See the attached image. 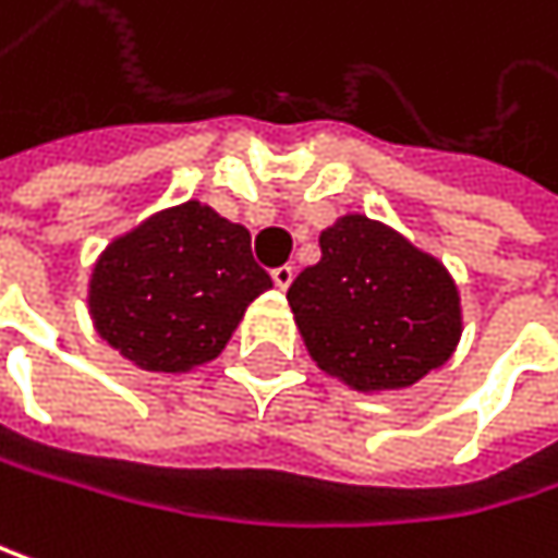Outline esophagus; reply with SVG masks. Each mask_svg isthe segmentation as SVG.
I'll return each mask as SVG.
<instances>
[{"label": "esophagus", "mask_w": 558, "mask_h": 558, "mask_svg": "<svg viewBox=\"0 0 558 558\" xmlns=\"http://www.w3.org/2000/svg\"><path fill=\"white\" fill-rule=\"evenodd\" d=\"M270 277H274V284H277V288L288 291L291 281H294V267H291V264H281V267H274V270H270Z\"/></svg>", "instance_id": "obj_1"}]
</instances>
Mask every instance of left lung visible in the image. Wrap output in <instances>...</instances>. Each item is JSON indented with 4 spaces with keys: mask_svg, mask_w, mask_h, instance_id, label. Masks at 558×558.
I'll return each instance as SVG.
<instances>
[{
    "mask_svg": "<svg viewBox=\"0 0 558 558\" xmlns=\"http://www.w3.org/2000/svg\"><path fill=\"white\" fill-rule=\"evenodd\" d=\"M314 363L356 392L409 389L461 340V298L445 264L366 215L320 234V260L288 291Z\"/></svg>",
    "mask_w": 558,
    "mask_h": 558,
    "instance_id": "8db88e82",
    "label": "left lung"
}]
</instances>
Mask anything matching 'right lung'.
Instances as JSON below:
<instances>
[{
	"label": "right lung",
	"mask_w": 558,
	"mask_h": 558,
	"mask_svg": "<svg viewBox=\"0 0 558 558\" xmlns=\"http://www.w3.org/2000/svg\"><path fill=\"white\" fill-rule=\"evenodd\" d=\"M267 288L247 228L202 202H182L107 244L87 304L97 333L120 356L146 373H185L225 350Z\"/></svg>",
	"instance_id": "right-lung-1"
}]
</instances>
